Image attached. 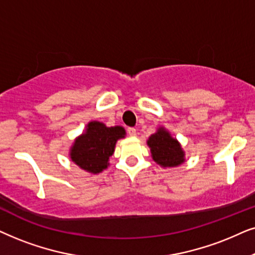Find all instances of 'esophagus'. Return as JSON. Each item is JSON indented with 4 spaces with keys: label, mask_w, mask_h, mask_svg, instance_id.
I'll return each instance as SVG.
<instances>
[{
    "label": "esophagus",
    "mask_w": 255,
    "mask_h": 255,
    "mask_svg": "<svg viewBox=\"0 0 255 255\" xmlns=\"http://www.w3.org/2000/svg\"><path fill=\"white\" fill-rule=\"evenodd\" d=\"M127 131H128V134H129V136H136V129H135V128L129 127L127 129Z\"/></svg>",
    "instance_id": "34e87169"
}]
</instances>
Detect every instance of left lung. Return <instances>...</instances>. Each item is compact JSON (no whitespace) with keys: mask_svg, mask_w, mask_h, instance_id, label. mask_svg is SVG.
<instances>
[{"mask_svg":"<svg viewBox=\"0 0 255 255\" xmlns=\"http://www.w3.org/2000/svg\"><path fill=\"white\" fill-rule=\"evenodd\" d=\"M147 144L150 148L152 159L163 168L177 167L185 161V154L179 142L165 128L159 127L156 133L150 135Z\"/></svg>","mask_w":255,"mask_h":255,"instance_id":"left-lung-1","label":"left lung"}]
</instances>
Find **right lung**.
<instances>
[{"label":"right lung","mask_w":255,"mask_h":255,"mask_svg":"<svg viewBox=\"0 0 255 255\" xmlns=\"http://www.w3.org/2000/svg\"><path fill=\"white\" fill-rule=\"evenodd\" d=\"M126 130L121 126L107 127L99 121H91L80 136L71 147L70 157L83 170L99 174L108 167L117 141L125 137Z\"/></svg>","instance_id":"add662e5"}]
</instances>
